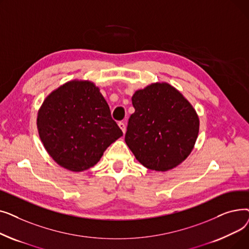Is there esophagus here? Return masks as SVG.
<instances>
[{
    "instance_id": "obj_1",
    "label": "esophagus",
    "mask_w": 249,
    "mask_h": 249,
    "mask_svg": "<svg viewBox=\"0 0 249 249\" xmlns=\"http://www.w3.org/2000/svg\"><path fill=\"white\" fill-rule=\"evenodd\" d=\"M118 125H119V127H120V129H121L122 131H123V133H125V132H126V126H125V123H123V122H119V123H118Z\"/></svg>"
}]
</instances>
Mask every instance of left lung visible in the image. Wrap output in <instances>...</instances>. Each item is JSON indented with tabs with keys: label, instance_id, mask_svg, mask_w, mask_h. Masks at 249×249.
<instances>
[{
	"label": "left lung",
	"instance_id": "obj_1",
	"mask_svg": "<svg viewBox=\"0 0 249 249\" xmlns=\"http://www.w3.org/2000/svg\"><path fill=\"white\" fill-rule=\"evenodd\" d=\"M125 142L152 171H169L184 161L197 140L200 121L190 102L166 83L138 89L132 97Z\"/></svg>",
	"mask_w": 249,
	"mask_h": 249
}]
</instances>
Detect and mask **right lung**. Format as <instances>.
<instances>
[{
	"label": "right lung",
	"instance_id": "right-lung-1",
	"mask_svg": "<svg viewBox=\"0 0 249 249\" xmlns=\"http://www.w3.org/2000/svg\"><path fill=\"white\" fill-rule=\"evenodd\" d=\"M37 128L49 155L71 172L94 166L123 135L99 88L89 81L69 82L47 96Z\"/></svg>",
	"mask_w": 249,
	"mask_h": 249
}]
</instances>
